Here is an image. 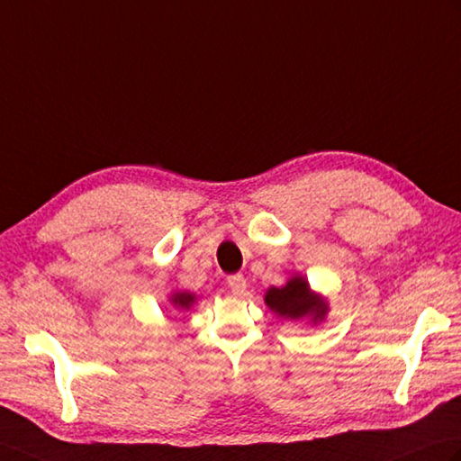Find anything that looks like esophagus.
<instances>
[{
	"instance_id": "obj_1",
	"label": "esophagus",
	"mask_w": 461,
	"mask_h": 461,
	"mask_svg": "<svg viewBox=\"0 0 461 461\" xmlns=\"http://www.w3.org/2000/svg\"><path fill=\"white\" fill-rule=\"evenodd\" d=\"M228 285H230L231 293L235 296H241L245 293V288H248V281H245L243 275H231V276H228Z\"/></svg>"
}]
</instances>
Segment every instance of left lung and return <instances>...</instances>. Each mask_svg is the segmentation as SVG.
I'll return each instance as SVG.
<instances>
[{"label": "left lung", "instance_id": "8db88e82", "mask_svg": "<svg viewBox=\"0 0 461 461\" xmlns=\"http://www.w3.org/2000/svg\"><path fill=\"white\" fill-rule=\"evenodd\" d=\"M265 304L276 316L291 320L310 318V322L314 324L322 322L328 312V303L320 294L310 291L308 281L301 275H294L281 288L271 286L265 293Z\"/></svg>", "mask_w": 461, "mask_h": 461}]
</instances>
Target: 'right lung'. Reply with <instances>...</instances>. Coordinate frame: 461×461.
I'll return each mask as SVG.
<instances>
[{"label":"right lung","mask_w":461,"mask_h":461,"mask_svg":"<svg viewBox=\"0 0 461 461\" xmlns=\"http://www.w3.org/2000/svg\"><path fill=\"white\" fill-rule=\"evenodd\" d=\"M194 301L196 296L188 291H176L173 293V296H170V303H173V306L178 310H188L192 304H194Z\"/></svg>","instance_id":"obj_1"}]
</instances>
